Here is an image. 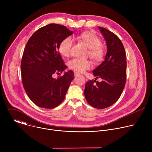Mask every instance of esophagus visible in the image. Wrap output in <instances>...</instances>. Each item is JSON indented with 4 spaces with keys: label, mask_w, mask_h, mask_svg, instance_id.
Instances as JSON below:
<instances>
[{
    "label": "esophagus",
    "mask_w": 152,
    "mask_h": 152,
    "mask_svg": "<svg viewBox=\"0 0 152 152\" xmlns=\"http://www.w3.org/2000/svg\"><path fill=\"white\" fill-rule=\"evenodd\" d=\"M74 75H75V77H77V76L79 75V74L78 73H77V72H75V73H74Z\"/></svg>",
    "instance_id": "1"
}]
</instances>
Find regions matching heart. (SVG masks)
I'll return each mask as SVG.
<instances>
[{
  "mask_svg": "<svg viewBox=\"0 0 152 152\" xmlns=\"http://www.w3.org/2000/svg\"><path fill=\"white\" fill-rule=\"evenodd\" d=\"M73 39H77L89 49V56L96 62H100L103 59L104 50L100 46L101 41L95 34L90 32H83L77 36H74ZM73 39L69 37L64 38L59 46V52L64 57H68L70 53L73 43ZM70 69L78 73H83L85 70L92 67V63L88 60H82L74 58L70 60L68 63Z\"/></svg>",
  "mask_w": 152,
  "mask_h": 152,
  "instance_id": "1",
  "label": "heart"
}]
</instances>
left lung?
I'll use <instances>...</instances> for the list:
<instances>
[{
	"mask_svg": "<svg viewBox=\"0 0 152 152\" xmlns=\"http://www.w3.org/2000/svg\"><path fill=\"white\" fill-rule=\"evenodd\" d=\"M98 28L106 41L107 52L104 61L93 71L95 80L86 83L84 95L91 106L104 109L118 100L124 88L126 55L121 40L115 34L107 29ZM98 78L102 79V82L96 81Z\"/></svg>",
	"mask_w": 152,
	"mask_h": 152,
	"instance_id": "1",
	"label": "left lung"
}]
</instances>
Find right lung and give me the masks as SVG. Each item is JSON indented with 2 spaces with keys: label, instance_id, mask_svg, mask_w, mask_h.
I'll return each instance as SVG.
<instances>
[{
  "label": "right lung",
  "instance_id": "right-lung-1",
  "mask_svg": "<svg viewBox=\"0 0 152 152\" xmlns=\"http://www.w3.org/2000/svg\"><path fill=\"white\" fill-rule=\"evenodd\" d=\"M73 34L66 26L52 23L38 29L27 42L21 62L22 83L29 99L40 107L52 109L60 104L75 77L72 70L53 77L67 69L59 46Z\"/></svg>",
  "mask_w": 152,
  "mask_h": 152
}]
</instances>
